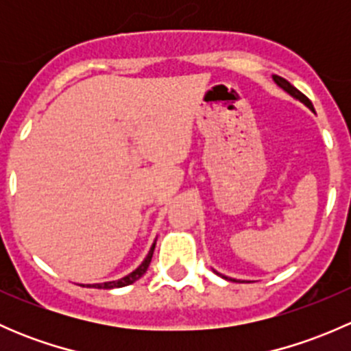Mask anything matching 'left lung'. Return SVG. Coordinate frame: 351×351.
<instances>
[{
	"label": "left lung",
	"mask_w": 351,
	"mask_h": 351,
	"mask_svg": "<svg viewBox=\"0 0 351 351\" xmlns=\"http://www.w3.org/2000/svg\"><path fill=\"white\" fill-rule=\"evenodd\" d=\"M274 81H275V83H277V84H278V86H280V88H282V90H284V91H287V93H289V95H290V97H293V98H295V100H299V101H300V104H304V105H306V107H307V108H311V110H313V112H314V107H313V104H311V100H309V98H307V97H306V95H302V93H300V91H299V90H297V88H293V86H292V84H290V83H289V81H287V80H284V77H280V76H274ZM215 274H217V271H215ZM217 275H221V274H217ZM221 277H222V278H226V280H231V282H236V280H234V278H229V277H224V275H221Z\"/></svg>",
	"instance_id": "1"
}]
</instances>
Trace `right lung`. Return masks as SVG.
<instances>
[{
  "label": "right lung",
  "mask_w": 351,
  "mask_h": 351,
  "mask_svg": "<svg viewBox=\"0 0 351 351\" xmlns=\"http://www.w3.org/2000/svg\"><path fill=\"white\" fill-rule=\"evenodd\" d=\"M154 247H156V241L153 243V246H151L149 253H147V256L144 258L143 263L139 265V267L136 268V270L132 271V274L125 275V277L119 278V280H112V282H104V284H88L86 287H95V289H119V287H125V285H130L134 284L136 280H139L141 277H143L144 274L147 271V267H149L151 263V258H153V253H154ZM84 287V285H83Z\"/></svg>",
  "instance_id": "right-lung-1"
}]
</instances>
